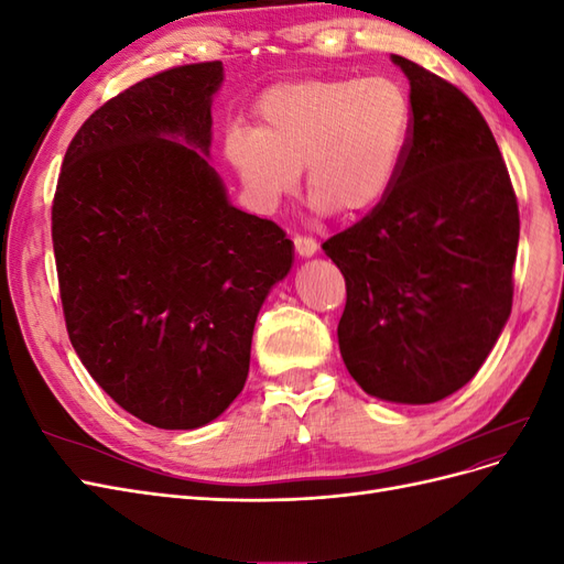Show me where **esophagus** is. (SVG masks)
Masks as SVG:
<instances>
[{"label": "esophagus", "instance_id": "1", "mask_svg": "<svg viewBox=\"0 0 564 564\" xmlns=\"http://www.w3.org/2000/svg\"><path fill=\"white\" fill-rule=\"evenodd\" d=\"M294 249L299 256H303V259H308V256H313L317 251V242L313 240V237L294 235Z\"/></svg>", "mask_w": 564, "mask_h": 564}]
</instances>
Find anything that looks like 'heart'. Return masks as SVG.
<instances>
[{
	"label": "heart",
	"mask_w": 564,
	"mask_h": 564,
	"mask_svg": "<svg viewBox=\"0 0 564 564\" xmlns=\"http://www.w3.org/2000/svg\"><path fill=\"white\" fill-rule=\"evenodd\" d=\"M412 139V104L388 77L280 84L259 104V129L235 124L226 158L251 199L272 209L305 166L317 212L362 216L390 195Z\"/></svg>",
	"instance_id": "obj_1"
}]
</instances>
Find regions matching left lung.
Masks as SVG:
<instances>
[{"mask_svg":"<svg viewBox=\"0 0 564 564\" xmlns=\"http://www.w3.org/2000/svg\"><path fill=\"white\" fill-rule=\"evenodd\" d=\"M409 79L412 139L390 195L324 253L346 278L338 348L369 395L431 404L464 388L513 308L520 214L485 117L454 84Z\"/></svg>","mask_w":564,"mask_h":564,"instance_id":"1","label":"left lung"}]
</instances>
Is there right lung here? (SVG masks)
I'll return each mask as SVG.
<instances>
[{
	"instance_id": "add662e5",
	"label": "right lung",
	"mask_w": 564,
	"mask_h": 564,
	"mask_svg": "<svg viewBox=\"0 0 564 564\" xmlns=\"http://www.w3.org/2000/svg\"><path fill=\"white\" fill-rule=\"evenodd\" d=\"M224 63L133 84L67 145L51 207L67 336L91 379L155 429L207 425L240 395L253 324L294 245L230 204L209 164Z\"/></svg>"
}]
</instances>
